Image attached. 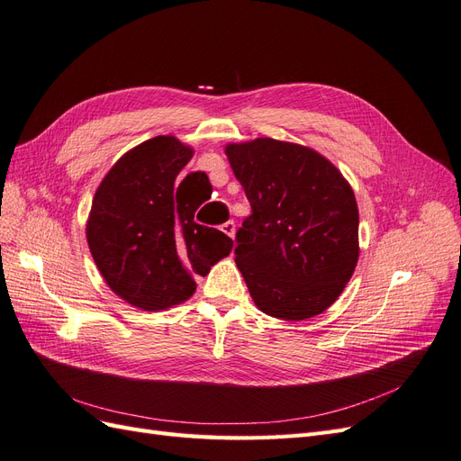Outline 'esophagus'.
Masks as SVG:
<instances>
[{
  "instance_id": "1",
  "label": "esophagus",
  "mask_w": 461,
  "mask_h": 461,
  "mask_svg": "<svg viewBox=\"0 0 461 461\" xmlns=\"http://www.w3.org/2000/svg\"><path fill=\"white\" fill-rule=\"evenodd\" d=\"M221 230L225 232L227 236H230V239H232L234 232H236V222H234V221H227V222H222V225H221Z\"/></svg>"
}]
</instances>
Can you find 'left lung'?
Segmentation results:
<instances>
[{
    "mask_svg": "<svg viewBox=\"0 0 461 461\" xmlns=\"http://www.w3.org/2000/svg\"><path fill=\"white\" fill-rule=\"evenodd\" d=\"M225 151L252 207L234 239L249 296L278 319L323 313L359 256L350 185L329 159L300 144L256 138Z\"/></svg>",
    "mask_w": 461,
    "mask_h": 461,
    "instance_id": "left-lung-1",
    "label": "left lung"
}]
</instances>
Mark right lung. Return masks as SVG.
<instances>
[{"mask_svg":"<svg viewBox=\"0 0 461 461\" xmlns=\"http://www.w3.org/2000/svg\"><path fill=\"white\" fill-rule=\"evenodd\" d=\"M192 153L173 136L151 138L111 167L92 202L86 239L97 269L117 296L146 312L188 300L194 276L232 249L225 232L194 219L202 202L190 186L207 175L176 183Z\"/></svg>","mask_w":461,"mask_h":461,"instance_id":"1","label":"right lung"}]
</instances>
